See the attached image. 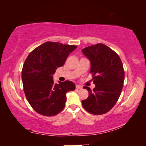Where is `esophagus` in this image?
Wrapping results in <instances>:
<instances>
[{"instance_id": "obj_1", "label": "esophagus", "mask_w": 146, "mask_h": 146, "mask_svg": "<svg viewBox=\"0 0 146 146\" xmlns=\"http://www.w3.org/2000/svg\"><path fill=\"white\" fill-rule=\"evenodd\" d=\"M76 88L77 89V90H81V89L82 88V86H79V85H76Z\"/></svg>"}]
</instances>
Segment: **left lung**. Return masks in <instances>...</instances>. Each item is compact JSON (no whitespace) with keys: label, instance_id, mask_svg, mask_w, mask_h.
<instances>
[{"label":"left lung","instance_id":"obj_1","mask_svg":"<svg viewBox=\"0 0 146 146\" xmlns=\"http://www.w3.org/2000/svg\"><path fill=\"white\" fill-rule=\"evenodd\" d=\"M82 53L90 61L95 88L84 86L89 92L82 101L83 108L93 115H102L113 108L123 88L124 71L120 58L111 49L103 44L86 47Z\"/></svg>","mask_w":146,"mask_h":146}]
</instances>
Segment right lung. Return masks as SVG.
I'll return each instance as SVG.
<instances>
[{
	"instance_id": "1",
	"label": "right lung",
	"mask_w": 146,
	"mask_h": 146,
	"mask_svg": "<svg viewBox=\"0 0 146 146\" xmlns=\"http://www.w3.org/2000/svg\"><path fill=\"white\" fill-rule=\"evenodd\" d=\"M77 48L59 42H47L29 53L24 62L22 80L27 100L39 114L51 117L65 107L66 93L75 84L70 80L54 83L53 75Z\"/></svg>"
}]
</instances>
